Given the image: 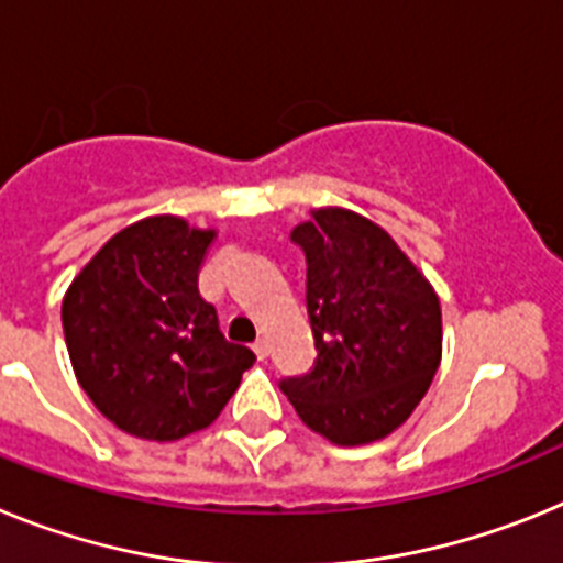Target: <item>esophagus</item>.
Masks as SVG:
<instances>
[{"label": "esophagus", "mask_w": 563, "mask_h": 563, "mask_svg": "<svg viewBox=\"0 0 563 563\" xmlns=\"http://www.w3.org/2000/svg\"><path fill=\"white\" fill-rule=\"evenodd\" d=\"M253 352H256L258 361H265V357L271 355V341H267V338H258V341L253 343Z\"/></svg>", "instance_id": "1"}]
</instances>
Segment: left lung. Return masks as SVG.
Here are the masks:
<instances>
[{
  "label": "left lung",
  "instance_id": "left-lung-1",
  "mask_svg": "<svg viewBox=\"0 0 563 563\" xmlns=\"http://www.w3.org/2000/svg\"><path fill=\"white\" fill-rule=\"evenodd\" d=\"M292 228L307 256L316 366L282 380L307 429L335 445L383 440L409 420L442 357L434 287L377 222L316 208Z\"/></svg>",
  "mask_w": 563,
  "mask_h": 563
}]
</instances>
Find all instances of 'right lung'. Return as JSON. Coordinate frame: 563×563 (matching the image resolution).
<instances>
[{"mask_svg": "<svg viewBox=\"0 0 563 563\" xmlns=\"http://www.w3.org/2000/svg\"><path fill=\"white\" fill-rule=\"evenodd\" d=\"M213 228L157 213L114 233L62 301L81 389L132 437L172 442L208 429L256 355L225 341L197 290Z\"/></svg>", "mask_w": 563, "mask_h": 563, "instance_id": "add662e5", "label": "right lung"}]
</instances>
